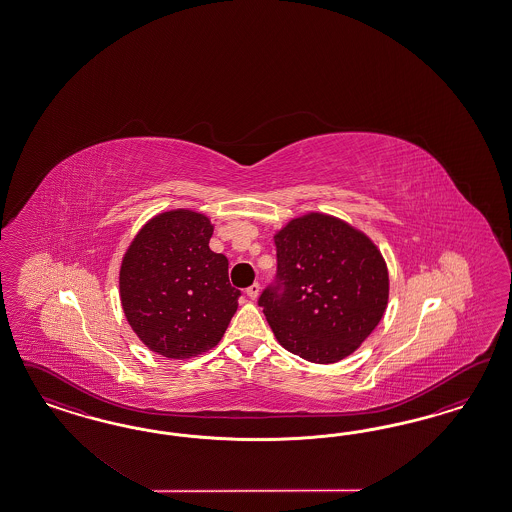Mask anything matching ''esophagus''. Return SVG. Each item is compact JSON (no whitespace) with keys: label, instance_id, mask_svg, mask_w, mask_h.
<instances>
[{"label":"esophagus","instance_id":"34e87169","mask_svg":"<svg viewBox=\"0 0 512 512\" xmlns=\"http://www.w3.org/2000/svg\"><path fill=\"white\" fill-rule=\"evenodd\" d=\"M259 291H261V285H259V283H251L248 289H246V295H248L251 300H255V298L259 296Z\"/></svg>","mask_w":512,"mask_h":512}]
</instances>
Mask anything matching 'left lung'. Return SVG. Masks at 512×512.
<instances>
[{"label":"left lung","instance_id":"8db88e82","mask_svg":"<svg viewBox=\"0 0 512 512\" xmlns=\"http://www.w3.org/2000/svg\"><path fill=\"white\" fill-rule=\"evenodd\" d=\"M274 242L278 270L259 296L274 336L317 364L351 355L387 308L381 253L370 238L325 214L293 219Z\"/></svg>","mask_w":512,"mask_h":512}]
</instances>
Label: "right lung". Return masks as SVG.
I'll return each instance as SVG.
<instances>
[{
    "label": "right lung",
    "instance_id": "1",
    "mask_svg": "<svg viewBox=\"0 0 512 512\" xmlns=\"http://www.w3.org/2000/svg\"><path fill=\"white\" fill-rule=\"evenodd\" d=\"M210 219L172 210L150 219L120 268L125 317L144 345L167 358L216 347L242 295L229 283V261L208 242Z\"/></svg>",
    "mask_w": 512,
    "mask_h": 512
}]
</instances>
